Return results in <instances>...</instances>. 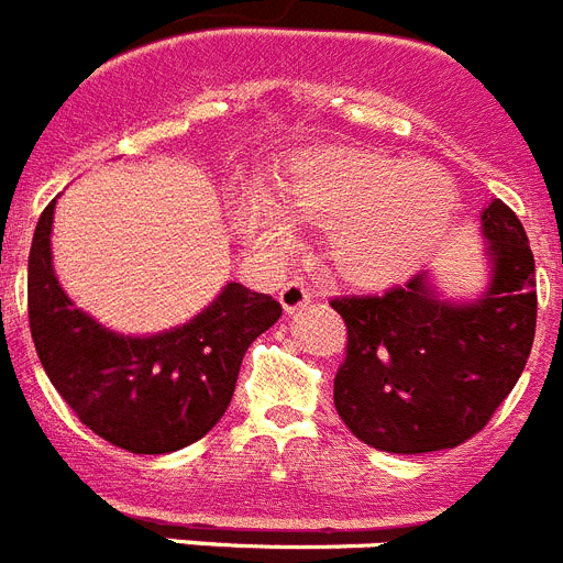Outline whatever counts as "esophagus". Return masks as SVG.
Segmentation results:
<instances>
[{"instance_id":"1","label":"esophagus","mask_w":563,"mask_h":563,"mask_svg":"<svg viewBox=\"0 0 563 563\" xmlns=\"http://www.w3.org/2000/svg\"><path fill=\"white\" fill-rule=\"evenodd\" d=\"M280 303L286 309V314H295L300 311L303 306L311 303V291L303 280H289L286 286L280 289Z\"/></svg>"}]
</instances>
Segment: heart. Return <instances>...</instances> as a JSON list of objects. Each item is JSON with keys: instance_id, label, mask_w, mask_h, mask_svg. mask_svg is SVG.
<instances>
[{"instance_id": "heart-1", "label": "heart", "mask_w": 563, "mask_h": 563, "mask_svg": "<svg viewBox=\"0 0 563 563\" xmlns=\"http://www.w3.org/2000/svg\"><path fill=\"white\" fill-rule=\"evenodd\" d=\"M457 186L434 163L380 151L320 148L289 168L280 202L243 194L234 223L254 243L286 252L295 223L329 229L325 254L354 286H389L423 266L450 231Z\"/></svg>"}]
</instances>
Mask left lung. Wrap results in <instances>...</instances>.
Returning a JSON list of instances; mask_svg holds the SVG:
<instances>
[{"instance_id":"left-lung-1","label":"left lung","mask_w":563,"mask_h":563,"mask_svg":"<svg viewBox=\"0 0 563 563\" xmlns=\"http://www.w3.org/2000/svg\"><path fill=\"white\" fill-rule=\"evenodd\" d=\"M486 289L443 295L429 272L386 295L338 297L346 361L334 409L380 452L452 450L486 427L518 384L536 340V260L521 220L493 200L481 211Z\"/></svg>"}]
</instances>
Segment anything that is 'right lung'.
I'll return each mask as SVG.
<instances>
[{
    "label": "right lung",
    "instance_id": "obj_1",
    "mask_svg": "<svg viewBox=\"0 0 563 563\" xmlns=\"http://www.w3.org/2000/svg\"><path fill=\"white\" fill-rule=\"evenodd\" d=\"M42 211L27 257V318L42 369L85 427L134 455H165L200 441L225 415L252 340L280 320L268 295L225 283L188 323L120 334L77 309L56 280Z\"/></svg>",
    "mask_w": 563,
    "mask_h": 563
}]
</instances>
